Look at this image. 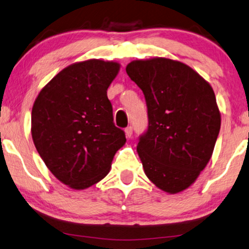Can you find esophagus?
I'll return each instance as SVG.
<instances>
[{
  "instance_id": "obj_1",
  "label": "esophagus",
  "mask_w": 249,
  "mask_h": 249,
  "mask_svg": "<svg viewBox=\"0 0 249 249\" xmlns=\"http://www.w3.org/2000/svg\"><path fill=\"white\" fill-rule=\"evenodd\" d=\"M132 134H133V128L131 127V126L126 127L125 128V135H126V137H127V139H131Z\"/></svg>"
}]
</instances>
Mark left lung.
<instances>
[{
	"label": "left lung",
	"instance_id": "left-lung-1",
	"mask_svg": "<svg viewBox=\"0 0 249 249\" xmlns=\"http://www.w3.org/2000/svg\"><path fill=\"white\" fill-rule=\"evenodd\" d=\"M126 72L147 105L148 128L136 147L144 172L166 194L182 192L207 166L219 134L213 89L191 67L169 58L133 60Z\"/></svg>",
	"mask_w": 249,
	"mask_h": 249
}]
</instances>
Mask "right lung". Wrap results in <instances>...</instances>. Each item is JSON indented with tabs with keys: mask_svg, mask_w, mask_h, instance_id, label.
Wrapping results in <instances>:
<instances>
[{
	"mask_svg": "<svg viewBox=\"0 0 249 249\" xmlns=\"http://www.w3.org/2000/svg\"><path fill=\"white\" fill-rule=\"evenodd\" d=\"M116 61L75 62L58 72L36 96L31 135L40 157L57 179L84 190L108 174L126 142L113 122L107 89L120 71Z\"/></svg>",
	"mask_w": 249,
	"mask_h": 249,
	"instance_id": "add662e5",
	"label": "right lung"
}]
</instances>
